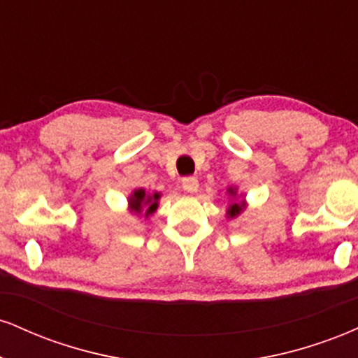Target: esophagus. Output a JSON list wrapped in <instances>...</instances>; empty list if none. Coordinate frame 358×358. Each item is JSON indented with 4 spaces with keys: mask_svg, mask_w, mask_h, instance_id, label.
I'll return each mask as SVG.
<instances>
[{
    "mask_svg": "<svg viewBox=\"0 0 358 358\" xmlns=\"http://www.w3.org/2000/svg\"><path fill=\"white\" fill-rule=\"evenodd\" d=\"M182 188L187 193H195L199 190V180L195 176H187V178L182 180Z\"/></svg>",
    "mask_w": 358,
    "mask_h": 358,
    "instance_id": "obj_1",
    "label": "esophagus"
}]
</instances>
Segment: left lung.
Masks as SVG:
<instances>
[{"label":"left lung","mask_w":358,"mask_h":358,"mask_svg":"<svg viewBox=\"0 0 358 358\" xmlns=\"http://www.w3.org/2000/svg\"><path fill=\"white\" fill-rule=\"evenodd\" d=\"M227 195H229V207H227V212H225V215H227L229 220L236 219V217H239L242 212L245 210V207H248V203H245V199L242 200V193L239 195L237 193V188L236 187H229L227 188Z\"/></svg>","instance_id":"left-lung-1"}]
</instances>
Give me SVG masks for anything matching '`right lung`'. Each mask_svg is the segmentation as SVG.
I'll use <instances>...</instances> for the list:
<instances>
[{
    "mask_svg": "<svg viewBox=\"0 0 358 358\" xmlns=\"http://www.w3.org/2000/svg\"><path fill=\"white\" fill-rule=\"evenodd\" d=\"M159 199H162V193L159 192L150 193L145 188H136L134 192H131L129 199H127V208L134 215H145V219H148V217L153 215L158 210Z\"/></svg>",
    "mask_w": 358,
    "mask_h": 358,
    "instance_id": "1",
    "label": "right lung"
}]
</instances>
